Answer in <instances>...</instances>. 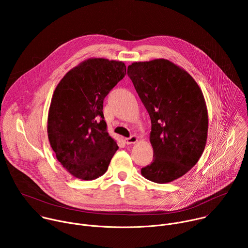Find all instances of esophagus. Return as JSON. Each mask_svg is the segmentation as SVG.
I'll return each mask as SVG.
<instances>
[{
	"label": "esophagus",
	"instance_id": "esophagus-1",
	"mask_svg": "<svg viewBox=\"0 0 248 248\" xmlns=\"http://www.w3.org/2000/svg\"><path fill=\"white\" fill-rule=\"evenodd\" d=\"M138 141V137L137 136H135V135H131L130 137H128V138H125V143L127 144V145H130V144H134V143H136Z\"/></svg>",
	"mask_w": 248,
	"mask_h": 248
}]
</instances>
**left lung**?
I'll return each mask as SVG.
<instances>
[{
	"label": "left lung",
	"instance_id": "left-lung-1",
	"mask_svg": "<svg viewBox=\"0 0 248 248\" xmlns=\"http://www.w3.org/2000/svg\"><path fill=\"white\" fill-rule=\"evenodd\" d=\"M127 76L151 119L153 161L141 173L156 184L170 183L204 151L208 113L203 93L188 73L164 59L133 62Z\"/></svg>",
	"mask_w": 248,
	"mask_h": 248
}]
</instances>
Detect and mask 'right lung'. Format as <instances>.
<instances>
[{"label": "right lung", "mask_w": 248, "mask_h": 248, "mask_svg": "<svg viewBox=\"0 0 248 248\" xmlns=\"http://www.w3.org/2000/svg\"><path fill=\"white\" fill-rule=\"evenodd\" d=\"M123 62L89 59L57 85L48 115V137L58 161L74 176L103 175L119 149L104 120L105 97L126 75Z\"/></svg>", "instance_id": "obj_1"}]
</instances>
